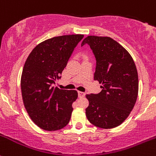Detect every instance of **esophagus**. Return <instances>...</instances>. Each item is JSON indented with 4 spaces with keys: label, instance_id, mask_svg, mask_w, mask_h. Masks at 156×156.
Here are the masks:
<instances>
[{
    "label": "esophagus",
    "instance_id": "1",
    "mask_svg": "<svg viewBox=\"0 0 156 156\" xmlns=\"http://www.w3.org/2000/svg\"><path fill=\"white\" fill-rule=\"evenodd\" d=\"M78 97H79V98H84V97L85 96V93H84V92L78 91Z\"/></svg>",
    "mask_w": 156,
    "mask_h": 156
}]
</instances>
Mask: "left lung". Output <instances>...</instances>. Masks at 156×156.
Wrapping results in <instances>:
<instances>
[{"label": "left lung", "mask_w": 156, "mask_h": 156, "mask_svg": "<svg viewBox=\"0 0 156 156\" xmlns=\"http://www.w3.org/2000/svg\"><path fill=\"white\" fill-rule=\"evenodd\" d=\"M85 44L90 46L96 58L94 79L102 84L100 93L86 95L89 101L86 116L95 126L114 128L127 118L136 101L139 79L135 62L110 37L89 36L81 46Z\"/></svg>", "instance_id": "left-lung-1"}]
</instances>
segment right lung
<instances>
[{"mask_svg":"<svg viewBox=\"0 0 156 156\" xmlns=\"http://www.w3.org/2000/svg\"><path fill=\"white\" fill-rule=\"evenodd\" d=\"M83 37L76 34L51 38L37 45L27 58L20 81L23 101L31 120L41 129L58 130L69 123L78 92L53 84L61 78Z\"/></svg>","mask_w":156,"mask_h":156,"instance_id":"1","label":"right lung"}]
</instances>
